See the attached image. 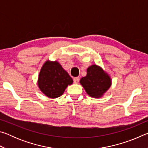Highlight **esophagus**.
<instances>
[{"instance_id": "esophagus-1", "label": "esophagus", "mask_w": 148, "mask_h": 148, "mask_svg": "<svg viewBox=\"0 0 148 148\" xmlns=\"http://www.w3.org/2000/svg\"><path fill=\"white\" fill-rule=\"evenodd\" d=\"M74 82L75 84H77L79 81V77H74Z\"/></svg>"}]
</instances>
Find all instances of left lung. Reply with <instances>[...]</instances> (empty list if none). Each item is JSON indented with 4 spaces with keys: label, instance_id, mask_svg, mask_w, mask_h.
<instances>
[{
    "label": "left lung",
    "instance_id": "left-lung-1",
    "mask_svg": "<svg viewBox=\"0 0 148 148\" xmlns=\"http://www.w3.org/2000/svg\"><path fill=\"white\" fill-rule=\"evenodd\" d=\"M80 84L91 97H102L111 86V79L102 68L91 65L87 69L86 76L80 79Z\"/></svg>",
    "mask_w": 148,
    "mask_h": 148
}]
</instances>
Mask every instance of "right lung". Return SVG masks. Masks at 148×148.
Here are the masks:
<instances>
[{
  "label": "right lung",
  "mask_w": 148,
  "mask_h": 148,
  "mask_svg": "<svg viewBox=\"0 0 148 148\" xmlns=\"http://www.w3.org/2000/svg\"><path fill=\"white\" fill-rule=\"evenodd\" d=\"M72 83V77L57 61H47L42 67L38 76L40 89L51 99L61 96L67 86Z\"/></svg>",
  "instance_id": "1"
}]
</instances>
